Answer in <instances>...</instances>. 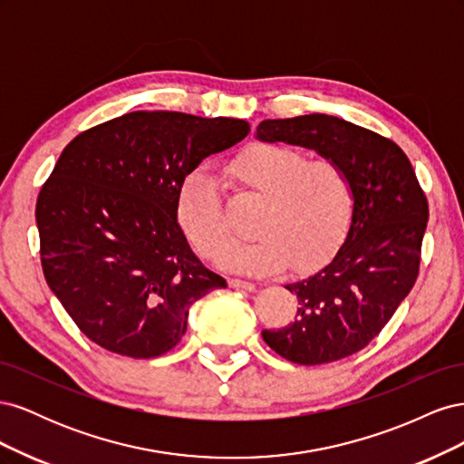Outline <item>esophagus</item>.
<instances>
[{"instance_id": "34e87169", "label": "esophagus", "mask_w": 464, "mask_h": 464, "mask_svg": "<svg viewBox=\"0 0 464 464\" xmlns=\"http://www.w3.org/2000/svg\"><path fill=\"white\" fill-rule=\"evenodd\" d=\"M228 285H230V288H236V290H247V292L256 290L254 283H247V280H240V278H230Z\"/></svg>"}]
</instances>
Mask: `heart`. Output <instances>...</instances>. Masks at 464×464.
I'll list each match as a JSON object with an SVG mask.
<instances>
[{
    "mask_svg": "<svg viewBox=\"0 0 464 464\" xmlns=\"http://www.w3.org/2000/svg\"><path fill=\"white\" fill-rule=\"evenodd\" d=\"M227 172L237 189L263 199L256 220L259 237L230 249L234 234L217 184L201 170L191 172L181 181L178 218L207 259L224 255V269L249 275L275 273L288 261L304 271L343 244L354 191L339 162L307 160L298 149L259 143L236 154Z\"/></svg>",
    "mask_w": 464,
    "mask_h": 464,
    "instance_id": "1",
    "label": "heart"
}]
</instances>
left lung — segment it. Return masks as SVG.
Instances as JSON below:
<instances>
[{
    "label": "left lung",
    "instance_id": "obj_1",
    "mask_svg": "<svg viewBox=\"0 0 464 464\" xmlns=\"http://www.w3.org/2000/svg\"><path fill=\"white\" fill-rule=\"evenodd\" d=\"M257 139L314 149L339 162L353 184L344 244L323 269L286 285L298 298L296 319L261 333L276 354L302 366L346 358L375 339L416 283L426 195L397 143L346 120H263Z\"/></svg>",
    "mask_w": 464,
    "mask_h": 464
}]
</instances>
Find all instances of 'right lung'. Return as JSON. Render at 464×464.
<instances>
[{"label":"right lung","instance_id":"1","mask_svg":"<svg viewBox=\"0 0 464 464\" xmlns=\"http://www.w3.org/2000/svg\"><path fill=\"white\" fill-rule=\"evenodd\" d=\"M249 133L234 118L130 111L79 133L36 201L50 290L92 343L130 358L174 348L189 307L227 280L178 222L181 181Z\"/></svg>","mask_w":464,"mask_h":464}]
</instances>
